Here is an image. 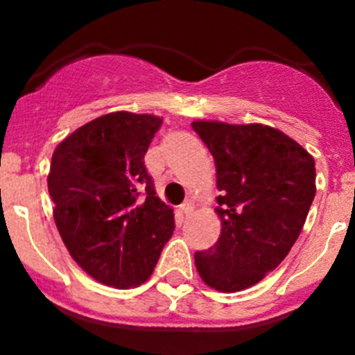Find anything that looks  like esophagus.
Returning <instances> with one entry per match:
<instances>
[{"label": "esophagus", "mask_w": 355, "mask_h": 355, "mask_svg": "<svg viewBox=\"0 0 355 355\" xmlns=\"http://www.w3.org/2000/svg\"><path fill=\"white\" fill-rule=\"evenodd\" d=\"M178 209H180L182 213H184L185 216H187V214H191L192 211H194V204H192L191 200H185V202H182L180 206H178Z\"/></svg>", "instance_id": "esophagus-1"}]
</instances>
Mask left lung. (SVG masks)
I'll list each match as a JSON object with an SVG mask.
<instances>
[{"instance_id": "obj_1", "label": "left lung", "mask_w": 355, "mask_h": 355, "mask_svg": "<svg viewBox=\"0 0 355 355\" xmlns=\"http://www.w3.org/2000/svg\"><path fill=\"white\" fill-rule=\"evenodd\" d=\"M216 164L221 234L194 254L204 284L239 292L273 271L299 239L316 194L306 149L268 125L192 121Z\"/></svg>"}]
</instances>
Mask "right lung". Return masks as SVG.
Listing matches in <instances>:
<instances>
[{
  "label": "right lung",
  "mask_w": 355,
  "mask_h": 355,
  "mask_svg": "<svg viewBox=\"0 0 355 355\" xmlns=\"http://www.w3.org/2000/svg\"><path fill=\"white\" fill-rule=\"evenodd\" d=\"M161 120L114 111L70 134L53 153V216L75 263L99 284L132 288L155 271L175 230L144 155Z\"/></svg>",
  "instance_id": "obj_1"
}]
</instances>
